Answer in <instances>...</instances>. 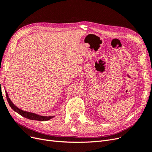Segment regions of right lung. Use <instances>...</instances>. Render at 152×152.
Masks as SVG:
<instances>
[{"mask_svg":"<svg viewBox=\"0 0 152 152\" xmlns=\"http://www.w3.org/2000/svg\"><path fill=\"white\" fill-rule=\"evenodd\" d=\"M6 97H7V102H8L9 104L10 105V107H11V108L14 110V111L16 112L17 113L21 115V116L24 117L26 118L30 119V120H35V121H46L53 117V116H51V117L40 116V115H37V114H35L33 113L25 112V111H23V110H21L20 108H18L17 107H16V106L12 103V102L10 100V98H9L8 94L7 93H6Z\"/></svg>","mask_w":152,"mask_h":152,"instance_id":"1","label":"right lung"}]
</instances>
